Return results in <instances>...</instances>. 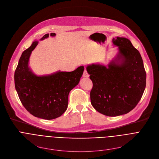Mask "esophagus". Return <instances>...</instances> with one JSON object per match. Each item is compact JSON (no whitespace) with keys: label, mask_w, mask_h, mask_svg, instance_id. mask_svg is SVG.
Instances as JSON below:
<instances>
[{"label":"esophagus","mask_w":159,"mask_h":159,"mask_svg":"<svg viewBox=\"0 0 159 159\" xmlns=\"http://www.w3.org/2000/svg\"><path fill=\"white\" fill-rule=\"evenodd\" d=\"M82 76H83L84 77H85V78H87V77H89V74L87 73V70H84Z\"/></svg>","instance_id":"esophagus-1"}]
</instances>
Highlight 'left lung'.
<instances>
[{
  "instance_id": "1",
  "label": "left lung",
  "mask_w": 159,
  "mask_h": 159,
  "mask_svg": "<svg viewBox=\"0 0 159 159\" xmlns=\"http://www.w3.org/2000/svg\"><path fill=\"white\" fill-rule=\"evenodd\" d=\"M118 53L106 66L92 64L86 69L93 84L90 102L94 109L107 116L131 111L141 99L146 86V72L140 52L123 37L112 40Z\"/></svg>"
}]
</instances>
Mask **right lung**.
I'll return each instance as SVG.
<instances>
[{
	"label": "right lung",
	"instance_id": "add662e5",
	"mask_svg": "<svg viewBox=\"0 0 159 159\" xmlns=\"http://www.w3.org/2000/svg\"><path fill=\"white\" fill-rule=\"evenodd\" d=\"M52 33L50 36H55ZM49 36L44 34L41 40ZM38 41L22 52L14 73L15 88L22 105L35 117L53 120L61 116L67 109L69 94L78 85L84 67L80 66L72 72L58 71L50 75L38 76L28 66L32 51Z\"/></svg>",
	"mask_w": 159,
	"mask_h": 159
}]
</instances>
